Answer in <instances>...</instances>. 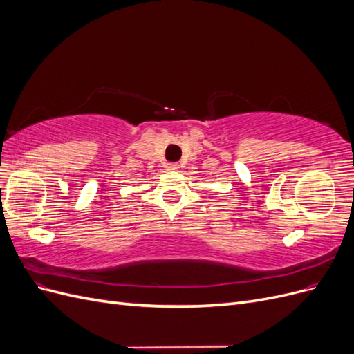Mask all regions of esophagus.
Wrapping results in <instances>:
<instances>
[{
    "mask_svg": "<svg viewBox=\"0 0 354 354\" xmlns=\"http://www.w3.org/2000/svg\"><path fill=\"white\" fill-rule=\"evenodd\" d=\"M165 168H167L168 171H177V169H178V164L169 162V164H167V165H165Z\"/></svg>",
    "mask_w": 354,
    "mask_h": 354,
    "instance_id": "esophagus-1",
    "label": "esophagus"
}]
</instances>
